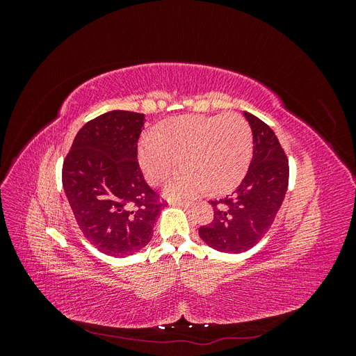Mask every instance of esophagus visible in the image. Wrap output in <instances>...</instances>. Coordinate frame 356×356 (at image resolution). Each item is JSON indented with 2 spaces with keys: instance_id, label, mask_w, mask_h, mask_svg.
I'll return each mask as SVG.
<instances>
[{
  "instance_id": "1",
  "label": "esophagus",
  "mask_w": 356,
  "mask_h": 356,
  "mask_svg": "<svg viewBox=\"0 0 356 356\" xmlns=\"http://www.w3.org/2000/svg\"><path fill=\"white\" fill-rule=\"evenodd\" d=\"M169 204H174V207H182V208H188L191 207V202L187 200H170Z\"/></svg>"
}]
</instances>
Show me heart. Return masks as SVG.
<instances>
[{"label": "heart", "mask_w": 356, "mask_h": 356, "mask_svg": "<svg viewBox=\"0 0 356 356\" xmlns=\"http://www.w3.org/2000/svg\"><path fill=\"white\" fill-rule=\"evenodd\" d=\"M251 154V127L234 113L169 118L159 134L147 132L138 148L139 165L154 186L170 177L181 159L184 168L165 188L170 199L232 188L245 175Z\"/></svg>", "instance_id": "b5f03b06"}]
</instances>
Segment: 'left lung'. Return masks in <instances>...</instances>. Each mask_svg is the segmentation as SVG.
<instances>
[{
  "instance_id": "left-lung-1",
  "label": "left lung",
  "mask_w": 356,
  "mask_h": 356,
  "mask_svg": "<svg viewBox=\"0 0 356 356\" xmlns=\"http://www.w3.org/2000/svg\"><path fill=\"white\" fill-rule=\"evenodd\" d=\"M251 126L254 153L246 175L232 195L211 200L213 220L202 225V241L220 252L251 250L272 227L288 188L289 166L275 132L243 111Z\"/></svg>"
}]
</instances>
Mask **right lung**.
I'll use <instances>...</instances> for the list:
<instances>
[{
	"instance_id": "right-lung-1",
	"label": "right lung",
	"mask_w": 356,
	"mask_h": 356,
	"mask_svg": "<svg viewBox=\"0 0 356 356\" xmlns=\"http://www.w3.org/2000/svg\"><path fill=\"white\" fill-rule=\"evenodd\" d=\"M145 115L114 110L86 123L63 160L62 184L83 236L106 255H132L152 241L165 202L138 163Z\"/></svg>"
}]
</instances>
